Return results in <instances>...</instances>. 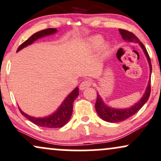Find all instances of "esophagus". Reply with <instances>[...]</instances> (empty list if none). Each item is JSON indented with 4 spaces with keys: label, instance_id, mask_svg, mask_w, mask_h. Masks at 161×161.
<instances>
[{
    "label": "esophagus",
    "instance_id": "1",
    "mask_svg": "<svg viewBox=\"0 0 161 161\" xmlns=\"http://www.w3.org/2000/svg\"><path fill=\"white\" fill-rule=\"evenodd\" d=\"M91 84H92V81L90 80H84L80 83L79 88H80V90H84L85 89L90 87V86H91Z\"/></svg>",
    "mask_w": 161,
    "mask_h": 161
}]
</instances>
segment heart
<instances>
[{"instance_id": "b5f03b06", "label": "heart", "mask_w": 161, "mask_h": 161, "mask_svg": "<svg viewBox=\"0 0 161 161\" xmlns=\"http://www.w3.org/2000/svg\"><path fill=\"white\" fill-rule=\"evenodd\" d=\"M103 38L99 35H95V36H92V37H90L89 39V44L90 46L92 47V48H97L99 47L101 43H103ZM108 48V44H104L103 46V50L104 51L107 50Z\"/></svg>"}]
</instances>
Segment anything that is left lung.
<instances>
[{"label": "left lung", "instance_id": "8db88e82", "mask_svg": "<svg viewBox=\"0 0 161 161\" xmlns=\"http://www.w3.org/2000/svg\"><path fill=\"white\" fill-rule=\"evenodd\" d=\"M119 32L122 36V38L126 41V42H133V43H138L141 48L142 49L143 52L146 56L147 60H148L149 69H150V77L152 75V63H151V59L149 57L148 52H147L146 49L143 43L140 42L139 38L132 32H130L124 29H119ZM151 79H149L148 86H147L146 89H145V93L143 94L142 97L136 103L134 104L130 108H112L107 104L105 103L103 101V98L99 95V92H97V99H96V103L95 105L96 111L99 116L103 120H105L107 122L110 123H117L120 122L123 120H125L128 119L130 117L133 116L134 114L136 113L142 108V107L145 105V103L148 101L149 96H150L151 92Z\"/></svg>", "mask_w": 161, "mask_h": 161}]
</instances>
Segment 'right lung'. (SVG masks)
I'll list each match as a JSON object with an SVG mask.
<instances>
[{"label":"right lung","instance_id":"1","mask_svg":"<svg viewBox=\"0 0 161 161\" xmlns=\"http://www.w3.org/2000/svg\"><path fill=\"white\" fill-rule=\"evenodd\" d=\"M57 32L56 28H47V29L40 31L37 33L32 35L31 37L28 40H26L24 43L19 47L17 49L16 52L22 50L25 47H28V45H31L35 42V41L38 40L41 37H46V36L53 35V34ZM79 95V89L76 87L71 91L67 97L64 99L60 106L54 111L53 113L48 115V116L43 117V118H35V117L30 116L25 113L23 112L19 108L21 114L25 117L28 120L36 124V125L41 126V127L45 128H59L65 126L68 122L69 121L70 118H71V114H72L73 111V103L75 99Z\"/></svg>","mask_w":161,"mask_h":161}]
</instances>
